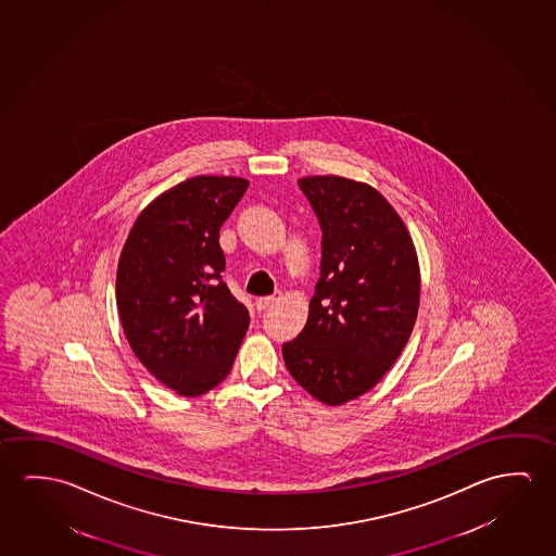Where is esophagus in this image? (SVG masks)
<instances>
[{"instance_id": "esophagus-1", "label": "esophagus", "mask_w": 556, "mask_h": 556, "mask_svg": "<svg viewBox=\"0 0 556 556\" xmlns=\"http://www.w3.org/2000/svg\"><path fill=\"white\" fill-rule=\"evenodd\" d=\"M279 300V296L277 294H271V296H260V299H256V308L262 312V309L269 308L274 302H277Z\"/></svg>"}]
</instances>
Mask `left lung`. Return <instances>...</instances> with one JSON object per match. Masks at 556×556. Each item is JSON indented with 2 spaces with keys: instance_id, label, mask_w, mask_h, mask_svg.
Returning <instances> with one entry per match:
<instances>
[{
  "instance_id": "8db88e82",
  "label": "left lung",
  "mask_w": 556,
  "mask_h": 556,
  "mask_svg": "<svg viewBox=\"0 0 556 556\" xmlns=\"http://www.w3.org/2000/svg\"><path fill=\"white\" fill-rule=\"evenodd\" d=\"M299 187L321 227V265L308 321L282 359L329 406L376 387L410 339L419 306L416 248L376 188L324 175Z\"/></svg>"
}]
</instances>
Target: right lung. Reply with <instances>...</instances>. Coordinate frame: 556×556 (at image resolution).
Masks as SVG:
<instances>
[{
  "label": "right lung",
  "mask_w": 556,
  "mask_h": 556,
  "mask_svg": "<svg viewBox=\"0 0 556 556\" xmlns=\"http://www.w3.org/2000/svg\"><path fill=\"white\" fill-rule=\"evenodd\" d=\"M239 177H192L138 215L117 265V308L144 368L182 396L229 376L247 334L244 304L223 282L219 229L247 192Z\"/></svg>",
  "instance_id": "1"
}]
</instances>
